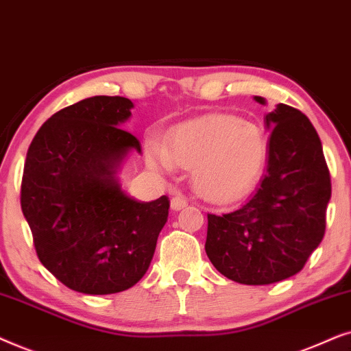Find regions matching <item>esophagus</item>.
I'll return each mask as SVG.
<instances>
[{
  "mask_svg": "<svg viewBox=\"0 0 351 351\" xmlns=\"http://www.w3.org/2000/svg\"><path fill=\"white\" fill-rule=\"evenodd\" d=\"M186 205H188V200H186L183 194L181 193L173 194V197H171V208L173 210H176V212H178V210L186 207Z\"/></svg>",
  "mask_w": 351,
  "mask_h": 351,
  "instance_id": "obj_1",
  "label": "esophagus"
}]
</instances>
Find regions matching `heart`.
Masks as SVG:
<instances>
[{"instance_id":"b5f03b06","label":"heart","mask_w":351,"mask_h":351,"mask_svg":"<svg viewBox=\"0 0 351 351\" xmlns=\"http://www.w3.org/2000/svg\"><path fill=\"white\" fill-rule=\"evenodd\" d=\"M152 160L163 168H193L195 191L212 200L244 194L263 171L268 141L258 125L230 115L188 121L168 138L154 143Z\"/></svg>"}]
</instances>
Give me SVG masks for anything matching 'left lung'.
<instances>
[{
  "instance_id": "1",
  "label": "left lung",
  "mask_w": 351,
  "mask_h": 351,
  "mask_svg": "<svg viewBox=\"0 0 351 351\" xmlns=\"http://www.w3.org/2000/svg\"><path fill=\"white\" fill-rule=\"evenodd\" d=\"M265 104V99L255 96ZM268 163L258 188L231 213H208L205 252L223 276L247 286L279 282L303 269L321 244L330 175L305 114L278 104L266 115Z\"/></svg>"
}]
</instances>
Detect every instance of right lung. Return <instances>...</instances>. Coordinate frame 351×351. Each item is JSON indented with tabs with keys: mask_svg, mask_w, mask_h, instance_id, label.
<instances>
[{
	"mask_svg": "<svg viewBox=\"0 0 351 351\" xmlns=\"http://www.w3.org/2000/svg\"><path fill=\"white\" fill-rule=\"evenodd\" d=\"M133 102L95 96L45 121L21 184V207L36 255L72 291L107 295L133 287L151 265L170 200L139 202L115 171L141 144L121 127Z\"/></svg>",
	"mask_w": 351,
	"mask_h": 351,
	"instance_id": "obj_1",
	"label": "right lung"
}]
</instances>
